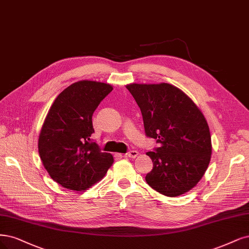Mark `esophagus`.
Listing matches in <instances>:
<instances>
[{
	"mask_svg": "<svg viewBox=\"0 0 249 249\" xmlns=\"http://www.w3.org/2000/svg\"><path fill=\"white\" fill-rule=\"evenodd\" d=\"M138 154H139V152L137 151V150H131V151H128V152L126 153V157H127V158L135 159L136 157H138Z\"/></svg>",
	"mask_w": 249,
	"mask_h": 249,
	"instance_id": "obj_1",
	"label": "esophagus"
}]
</instances>
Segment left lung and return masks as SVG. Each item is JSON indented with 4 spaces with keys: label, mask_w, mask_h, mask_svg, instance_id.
<instances>
[{
    "label": "left lung",
    "mask_w": 249,
    "mask_h": 249,
    "mask_svg": "<svg viewBox=\"0 0 249 249\" xmlns=\"http://www.w3.org/2000/svg\"><path fill=\"white\" fill-rule=\"evenodd\" d=\"M126 89L140 107L145 134L159 144L146 153L153 162L146 182L167 196L191 191L206 172L212 152L201 110L172 84L131 83Z\"/></svg>",
    "instance_id": "1"
}]
</instances>
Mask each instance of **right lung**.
Instances as JSON below:
<instances>
[{"label":"right lung","mask_w":249,"mask_h":249,"mask_svg":"<svg viewBox=\"0 0 249 249\" xmlns=\"http://www.w3.org/2000/svg\"><path fill=\"white\" fill-rule=\"evenodd\" d=\"M112 89L103 82H75L48 111L39 135V154L49 176L68 190H88L113 164L112 154L102 152L90 138L92 114Z\"/></svg>","instance_id":"obj_1"}]
</instances>
